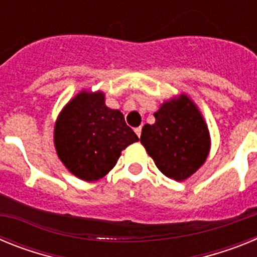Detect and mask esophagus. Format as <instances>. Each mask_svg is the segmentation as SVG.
Here are the masks:
<instances>
[{
    "instance_id": "obj_1",
    "label": "esophagus",
    "mask_w": 257,
    "mask_h": 257,
    "mask_svg": "<svg viewBox=\"0 0 257 257\" xmlns=\"http://www.w3.org/2000/svg\"><path fill=\"white\" fill-rule=\"evenodd\" d=\"M135 133H136V135H138V136H139V138H140V135H142V126L136 127V128H135Z\"/></svg>"
}]
</instances>
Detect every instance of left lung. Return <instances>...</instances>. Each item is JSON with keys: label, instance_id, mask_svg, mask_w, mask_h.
<instances>
[{"label": "left lung", "instance_id": "obj_1", "mask_svg": "<svg viewBox=\"0 0 257 257\" xmlns=\"http://www.w3.org/2000/svg\"><path fill=\"white\" fill-rule=\"evenodd\" d=\"M156 122L144 124L140 142L165 176L184 181L207 160L211 136L197 104L187 94L163 101Z\"/></svg>", "mask_w": 257, "mask_h": 257}]
</instances>
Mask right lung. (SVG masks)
Instances as JSON below:
<instances>
[{"instance_id": "obj_1", "label": "right lung", "mask_w": 257, "mask_h": 257, "mask_svg": "<svg viewBox=\"0 0 257 257\" xmlns=\"http://www.w3.org/2000/svg\"><path fill=\"white\" fill-rule=\"evenodd\" d=\"M139 142L118 109L105 105L103 91L82 90L59 113L54 145L65 169L83 181L104 178L123 149Z\"/></svg>"}]
</instances>
